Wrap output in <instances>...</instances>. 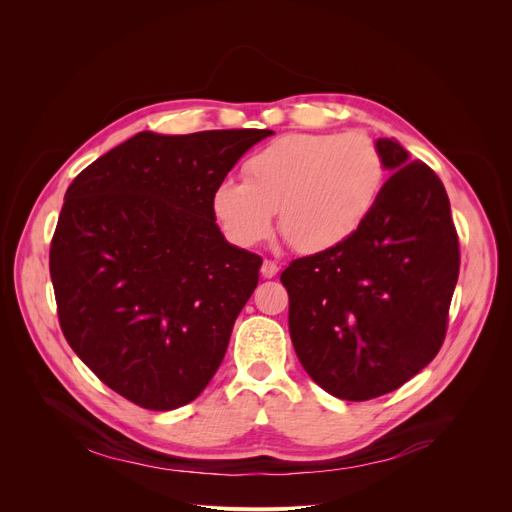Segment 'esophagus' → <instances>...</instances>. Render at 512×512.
I'll use <instances>...</instances> for the list:
<instances>
[{
    "instance_id": "34e87169",
    "label": "esophagus",
    "mask_w": 512,
    "mask_h": 512,
    "mask_svg": "<svg viewBox=\"0 0 512 512\" xmlns=\"http://www.w3.org/2000/svg\"><path fill=\"white\" fill-rule=\"evenodd\" d=\"M278 274V263L272 259H265L261 265V276L263 278H274Z\"/></svg>"
}]
</instances>
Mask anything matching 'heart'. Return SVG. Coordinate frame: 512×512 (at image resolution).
<instances>
[{"mask_svg": "<svg viewBox=\"0 0 512 512\" xmlns=\"http://www.w3.org/2000/svg\"><path fill=\"white\" fill-rule=\"evenodd\" d=\"M247 182L215 184L211 211L224 236L255 247L280 232L301 253H326L353 238L384 184V159L363 134L297 132L253 153Z\"/></svg>", "mask_w": 512, "mask_h": 512, "instance_id": "1", "label": "heart"}]
</instances>
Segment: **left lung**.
<instances>
[{"label": "left lung", "mask_w": 512, "mask_h": 512, "mask_svg": "<svg viewBox=\"0 0 512 512\" xmlns=\"http://www.w3.org/2000/svg\"><path fill=\"white\" fill-rule=\"evenodd\" d=\"M375 147L390 178L365 224L280 276L301 365L332 396L357 402L400 388L438 355L461 265L442 180L396 139Z\"/></svg>", "instance_id": "left-lung-1"}]
</instances>
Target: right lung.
<instances>
[{
	"instance_id": "obj_1",
	"label": "right lung",
	"mask_w": 512,
	"mask_h": 512,
	"mask_svg": "<svg viewBox=\"0 0 512 512\" xmlns=\"http://www.w3.org/2000/svg\"><path fill=\"white\" fill-rule=\"evenodd\" d=\"M270 134L143 130L68 186L49 251L60 326L134 405H188L218 371L261 257L224 238L211 193Z\"/></svg>"
}]
</instances>
